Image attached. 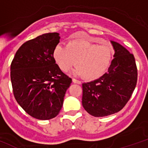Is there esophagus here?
Returning a JSON list of instances; mask_svg holds the SVG:
<instances>
[{
  "label": "esophagus",
  "mask_w": 148,
  "mask_h": 148,
  "mask_svg": "<svg viewBox=\"0 0 148 148\" xmlns=\"http://www.w3.org/2000/svg\"><path fill=\"white\" fill-rule=\"evenodd\" d=\"M73 82L75 83V84H79V85L81 84V82L79 81V80H76V79H73Z\"/></svg>",
  "instance_id": "esophagus-1"
}]
</instances>
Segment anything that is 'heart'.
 <instances>
[{
	"label": "heart",
	"instance_id": "obj_1",
	"mask_svg": "<svg viewBox=\"0 0 148 148\" xmlns=\"http://www.w3.org/2000/svg\"><path fill=\"white\" fill-rule=\"evenodd\" d=\"M114 49L109 43L97 45L86 40L69 41L67 46L58 44L53 51L55 62L63 72L73 66L75 75H83L85 79L94 80L107 71L113 60Z\"/></svg>",
	"mask_w": 148,
	"mask_h": 148
}]
</instances>
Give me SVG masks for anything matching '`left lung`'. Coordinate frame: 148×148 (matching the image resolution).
<instances>
[{"mask_svg":"<svg viewBox=\"0 0 148 148\" xmlns=\"http://www.w3.org/2000/svg\"><path fill=\"white\" fill-rule=\"evenodd\" d=\"M113 60L108 70L99 79L82 84L84 109L90 115L103 117L125 107L135 90L138 71L135 57L123 45L111 41Z\"/></svg>","mask_w":148,"mask_h":148,"instance_id":"8db88e82","label":"left lung"}]
</instances>
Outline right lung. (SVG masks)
<instances>
[{
    "mask_svg": "<svg viewBox=\"0 0 148 148\" xmlns=\"http://www.w3.org/2000/svg\"><path fill=\"white\" fill-rule=\"evenodd\" d=\"M60 34L47 33L19 47L10 66V79L17 103L35 119L47 120L59 114L72 79L53 57Z\"/></svg>",
    "mask_w": 148,
    "mask_h": 148,
    "instance_id": "obj_1",
    "label": "right lung"
}]
</instances>
